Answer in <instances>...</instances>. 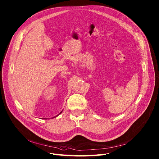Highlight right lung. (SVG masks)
Here are the masks:
<instances>
[{"instance_id":"add662e5","label":"right lung","mask_w":159,"mask_h":159,"mask_svg":"<svg viewBox=\"0 0 159 159\" xmlns=\"http://www.w3.org/2000/svg\"><path fill=\"white\" fill-rule=\"evenodd\" d=\"M61 112H62V111H61V112H60V113H61ZM57 115H56V117H57Z\"/></svg>"}]
</instances>
